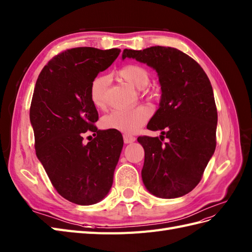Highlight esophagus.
I'll return each instance as SVG.
<instances>
[{
    "mask_svg": "<svg viewBox=\"0 0 252 252\" xmlns=\"http://www.w3.org/2000/svg\"><path fill=\"white\" fill-rule=\"evenodd\" d=\"M124 142L126 143V144H128V143H132V142H134V141H136V138H134L133 136H130V134H124Z\"/></svg>",
    "mask_w": 252,
    "mask_h": 252,
    "instance_id": "obj_1",
    "label": "esophagus"
}]
</instances>
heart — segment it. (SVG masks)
I'll return each mask as SVG.
<instances>
[{
    "label": "heart",
    "mask_w": 252,
    "mask_h": 252,
    "mask_svg": "<svg viewBox=\"0 0 252 252\" xmlns=\"http://www.w3.org/2000/svg\"><path fill=\"white\" fill-rule=\"evenodd\" d=\"M119 75L126 82L137 89H144L150 81V75L144 67L130 64L120 69ZM109 82L107 76H98L91 83L90 98L97 108L105 106V92ZM152 111L149 107L139 106L129 110H114L101 120L102 127L126 134L136 133L151 118Z\"/></svg>",
    "instance_id": "heart-1"
}]
</instances>
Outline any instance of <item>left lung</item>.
Listing matches in <instances>:
<instances>
[{
  "mask_svg": "<svg viewBox=\"0 0 252 252\" xmlns=\"http://www.w3.org/2000/svg\"><path fill=\"white\" fill-rule=\"evenodd\" d=\"M122 58L154 68L161 87L159 108L147 124V129L160 130L161 136L138 138L144 149V186L158 198L183 197L200 183L216 149L217 109L210 79L193 59L175 48L125 49Z\"/></svg>",
  "mask_w": 252,
  "mask_h": 252,
  "instance_id": "1",
  "label": "left lung"
}]
</instances>
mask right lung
<instances>
[{
  "label": "right lung",
  "instance_id": "1",
  "mask_svg": "<svg viewBox=\"0 0 252 252\" xmlns=\"http://www.w3.org/2000/svg\"><path fill=\"white\" fill-rule=\"evenodd\" d=\"M120 49L72 48L48 62L35 84L30 121L36 156L63 198L79 205L101 201L111 189L123 149L122 134L98 130L90 87L119 57ZM95 138L84 145L82 134Z\"/></svg>",
  "mask_w": 252,
  "mask_h": 252
}]
</instances>
